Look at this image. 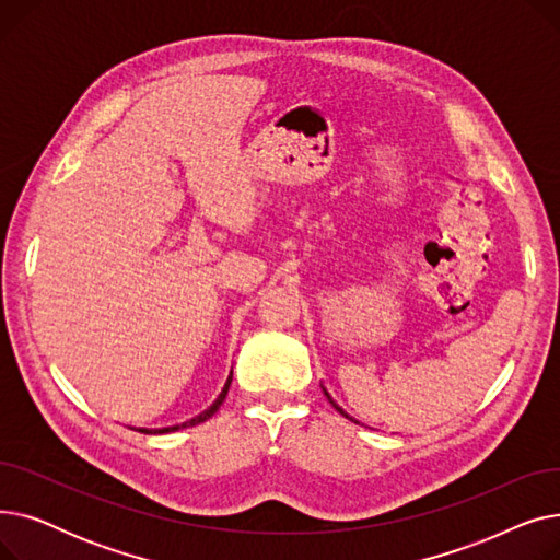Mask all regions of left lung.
I'll use <instances>...</instances> for the list:
<instances>
[{
  "label": "left lung",
  "mask_w": 560,
  "mask_h": 560,
  "mask_svg": "<svg viewBox=\"0 0 560 560\" xmlns=\"http://www.w3.org/2000/svg\"><path fill=\"white\" fill-rule=\"evenodd\" d=\"M319 386H322V384H319ZM322 390H325V395H327V399H329V401H331V406H334V408H336V410H338V413H340V416H345V418H347V420H351V422H357V424H361V422H359V420H357V418H351V416H349V413H347V410H345V408H342V406H338V404H336V399H334V397H331V395H329V390H327V388H325V386H322Z\"/></svg>",
  "instance_id": "1"
}]
</instances>
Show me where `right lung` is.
I'll return each instance as SVG.
<instances>
[{
  "mask_svg": "<svg viewBox=\"0 0 560 560\" xmlns=\"http://www.w3.org/2000/svg\"><path fill=\"white\" fill-rule=\"evenodd\" d=\"M231 378H233V368L229 370V376H226V381H224V388L220 390V395L215 397V401H213L209 408H206V410H201L199 416H195V418H190V420H186V422H182V424H174V427H163V429L138 427V429H133V431H140V433H170V431H179V429H188V427H195V424H199V422H206V420L213 418V416L218 413V408L222 406V401H224V397H226V393H229Z\"/></svg>",
  "mask_w": 560,
  "mask_h": 560,
  "instance_id": "add662e5",
  "label": "right lung"
}]
</instances>
